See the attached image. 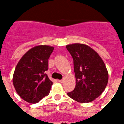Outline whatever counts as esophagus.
Returning a JSON list of instances; mask_svg holds the SVG:
<instances>
[{
    "instance_id": "1",
    "label": "esophagus",
    "mask_w": 124,
    "mask_h": 124,
    "mask_svg": "<svg viewBox=\"0 0 124 124\" xmlns=\"http://www.w3.org/2000/svg\"><path fill=\"white\" fill-rule=\"evenodd\" d=\"M58 82L60 83H63L64 82V79H62V80H58Z\"/></svg>"
}]
</instances>
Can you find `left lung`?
Listing matches in <instances>:
<instances>
[{
  "instance_id": "left-lung-1",
  "label": "left lung",
  "mask_w": 124,
  "mask_h": 124,
  "mask_svg": "<svg viewBox=\"0 0 124 124\" xmlns=\"http://www.w3.org/2000/svg\"><path fill=\"white\" fill-rule=\"evenodd\" d=\"M66 48L73 59L76 85L68 93L80 103H88L98 98L108 82V70L102 58L87 45L73 44Z\"/></svg>"
}]
</instances>
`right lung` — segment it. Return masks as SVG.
Segmentation results:
<instances>
[{
	"label": "right lung",
	"mask_w": 124,
	"mask_h": 124,
	"mask_svg": "<svg viewBox=\"0 0 124 124\" xmlns=\"http://www.w3.org/2000/svg\"><path fill=\"white\" fill-rule=\"evenodd\" d=\"M54 47L41 45L28 51L18 61L13 76L17 94L30 104L38 103L47 96L53 85L45 73Z\"/></svg>",
	"instance_id": "1"
}]
</instances>
